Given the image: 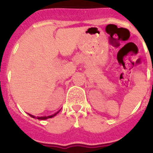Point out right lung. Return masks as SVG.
Masks as SVG:
<instances>
[{"mask_svg": "<svg viewBox=\"0 0 153 153\" xmlns=\"http://www.w3.org/2000/svg\"><path fill=\"white\" fill-rule=\"evenodd\" d=\"M59 112H57L56 114H53V115H51V116H48V117H37L36 118H37V119H39V120H46V119L51 118L52 117L55 116V115H56V114H57L58 113H59ZM29 115H30V116H31V117H33V118H35V117H34V116H33V115H31V114H29Z\"/></svg>", "mask_w": 153, "mask_h": 153, "instance_id": "1", "label": "right lung"}]
</instances>
